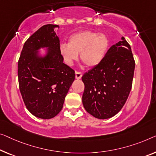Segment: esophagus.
Masks as SVG:
<instances>
[{"label": "esophagus", "instance_id": "1", "mask_svg": "<svg viewBox=\"0 0 156 156\" xmlns=\"http://www.w3.org/2000/svg\"><path fill=\"white\" fill-rule=\"evenodd\" d=\"M76 79H80L81 77H82L83 76V73H81V72H79V71H76Z\"/></svg>", "mask_w": 156, "mask_h": 156}]
</instances>
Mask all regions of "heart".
<instances>
[{
  "label": "heart",
  "mask_w": 156,
  "mask_h": 156,
  "mask_svg": "<svg viewBox=\"0 0 156 156\" xmlns=\"http://www.w3.org/2000/svg\"><path fill=\"white\" fill-rule=\"evenodd\" d=\"M108 46L109 41L105 34L82 31L72 34L68 44L60 45L59 52L67 65L73 64L80 54L81 62L88 68H93L101 63Z\"/></svg>",
  "instance_id": "b5f03b06"
}]
</instances>
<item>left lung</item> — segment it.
I'll return each mask as SVG.
<instances>
[{"label": "left lung", "mask_w": 156, "mask_h": 156, "mask_svg": "<svg viewBox=\"0 0 156 156\" xmlns=\"http://www.w3.org/2000/svg\"><path fill=\"white\" fill-rule=\"evenodd\" d=\"M121 39L108 49L100 64L82 76L83 106L99 119L117 114L132 89L135 62L129 44Z\"/></svg>", "instance_id": "obj_1"}]
</instances>
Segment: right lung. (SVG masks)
<instances>
[{"label":"right lung","mask_w":156,"mask_h":156,"mask_svg":"<svg viewBox=\"0 0 156 156\" xmlns=\"http://www.w3.org/2000/svg\"><path fill=\"white\" fill-rule=\"evenodd\" d=\"M58 25L46 24L25 42L18 61V80L23 101L36 117L50 119L63 108L65 97L75 80V71L63 63ZM48 48L44 57L38 50Z\"/></svg>","instance_id":"1"}]
</instances>
